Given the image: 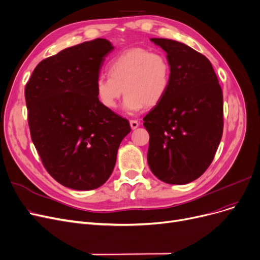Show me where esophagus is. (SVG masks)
<instances>
[{"label": "esophagus", "mask_w": 260, "mask_h": 260, "mask_svg": "<svg viewBox=\"0 0 260 260\" xmlns=\"http://www.w3.org/2000/svg\"><path fill=\"white\" fill-rule=\"evenodd\" d=\"M129 124H131L132 129H136L139 126V122L137 120H131Z\"/></svg>", "instance_id": "34e87169"}]
</instances>
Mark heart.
<instances>
[{"mask_svg":"<svg viewBox=\"0 0 260 260\" xmlns=\"http://www.w3.org/2000/svg\"><path fill=\"white\" fill-rule=\"evenodd\" d=\"M109 74H100L95 80L100 103L114 109L125 92L123 108L134 114L144 106L157 105L164 99L170 86L171 66L161 52L134 48L122 52L110 62Z\"/></svg>","mask_w":260,"mask_h":260,"instance_id":"1","label":"heart"}]
</instances>
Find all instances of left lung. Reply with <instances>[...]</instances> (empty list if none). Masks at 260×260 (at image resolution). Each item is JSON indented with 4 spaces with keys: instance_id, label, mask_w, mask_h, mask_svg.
<instances>
[{
    "instance_id": "left-lung-1",
    "label": "left lung",
    "mask_w": 260,
    "mask_h": 260,
    "mask_svg": "<svg viewBox=\"0 0 260 260\" xmlns=\"http://www.w3.org/2000/svg\"><path fill=\"white\" fill-rule=\"evenodd\" d=\"M171 66L164 99L143 118L148 162L162 182L185 185L210 166L223 134V93L211 62L186 44L152 38Z\"/></svg>"
}]
</instances>
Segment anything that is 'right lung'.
<instances>
[{"instance_id":"obj_1","label":"right lung","mask_w":260,"mask_h":260,"mask_svg":"<svg viewBox=\"0 0 260 260\" xmlns=\"http://www.w3.org/2000/svg\"><path fill=\"white\" fill-rule=\"evenodd\" d=\"M114 50L103 38L43 59L25 86L30 137L49 174L64 187L92 190L114 170L126 119L104 107L94 83Z\"/></svg>"}]
</instances>
